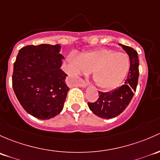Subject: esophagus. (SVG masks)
<instances>
[{
    "label": "esophagus",
    "instance_id": "obj_1",
    "mask_svg": "<svg viewBox=\"0 0 160 160\" xmlns=\"http://www.w3.org/2000/svg\"><path fill=\"white\" fill-rule=\"evenodd\" d=\"M88 84L87 83V82H85V81H82V82H80L79 83H78V86L79 87H82V88H85L86 86H88Z\"/></svg>",
    "mask_w": 160,
    "mask_h": 160
}]
</instances>
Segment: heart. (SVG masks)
I'll list each match as a JSON object with an SVG mask.
<instances>
[{
    "instance_id": "heart-1",
    "label": "heart",
    "mask_w": 160,
    "mask_h": 160,
    "mask_svg": "<svg viewBox=\"0 0 160 160\" xmlns=\"http://www.w3.org/2000/svg\"><path fill=\"white\" fill-rule=\"evenodd\" d=\"M71 73L85 75L92 72V78L100 88L110 91L116 88L130 68L129 55L110 48H98L68 57Z\"/></svg>"
}]
</instances>
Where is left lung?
Segmentation results:
<instances>
[{
  "mask_svg": "<svg viewBox=\"0 0 160 160\" xmlns=\"http://www.w3.org/2000/svg\"><path fill=\"white\" fill-rule=\"evenodd\" d=\"M122 46L130 58V68L124 85L108 92H98L99 98L95 102H88L90 110L102 118H115L121 114L131 102L139 78V58L136 51L132 48Z\"/></svg>",
  "mask_w": 160,
  "mask_h": 160,
  "instance_id": "left-lung-1",
  "label": "left lung"
}]
</instances>
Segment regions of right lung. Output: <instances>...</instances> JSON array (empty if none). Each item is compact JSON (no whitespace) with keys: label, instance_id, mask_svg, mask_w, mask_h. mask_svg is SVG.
Wrapping results in <instances>:
<instances>
[{"label":"right lung","instance_id":"obj_1","mask_svg":"<svg viewBox=\"0 0 160 160\" xmlns=\"http://www.w3.org/2000/svg\"><path fill=\"white\" fill-rule=\"evenodd\" d=\"M59 44L28 45L19 51L14 64V92L28 114L49 119L62 111L69 88L61 69L64 56Z\"/></svg>","mask_w":160,"mask_h":160}]
</instances>
